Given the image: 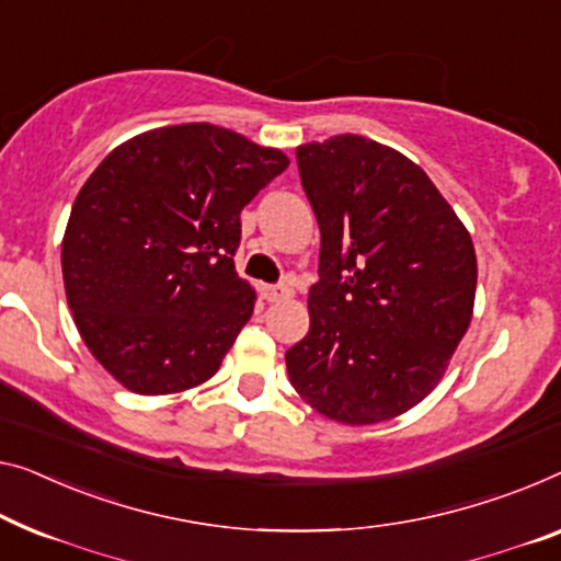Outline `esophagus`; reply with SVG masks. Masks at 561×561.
<instances>
[{
	"label": "esophagus",
	"mask_w": 561,
	"mask_h": 561,
	"mask_svg": "<svg viewBox=\"0 0 561 561\" xmlns=\"http://www.w3.org/2000/svg\"><path fill=\"white\" fill-rule=\"evenodd\" d=\"M289 295L287 287H279V284H264L262 287V297L266 299V302H279V299H284Z\"/></svg>",
	"instance_id": "34e87169"
}]
</instances>
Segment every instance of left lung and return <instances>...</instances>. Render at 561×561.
<instances>
[{"instance_id":"left-lung-1","label":"left lung","mask_w":561,"mask_h":561,"mask_svg":"<svg viewBox=\"0 0 561 561\" xmlns=\"http://www.w3.org/2000/svg\"><path fill=\"white\" fill-rule=\"evenodd\" d=\"M297 165L322 244L289 382L337 423L390 421L438 386L471 324V233L421 165L370 138L305 144Z\"/></svg>"}]
</instances>
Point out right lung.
<instances>
[{
	"label": "right lung",
	"mask_w": 561,
	"mask_h": 561,
	"mask_svg": "<svg viewBox=\"0 0 561 561\" xmlns=\"http://www.w3.org/2000/svg\"><path fill=\"white\" fill-rule=\"evenodd\" d=\"M211 123L156 128L105 156L75 198L62 279L80 337L138 396L196 388L254 312L233 254L241 208L287 169Z\"/></svg>",
	"instance_id": "obj_1"
}]
</instances>
